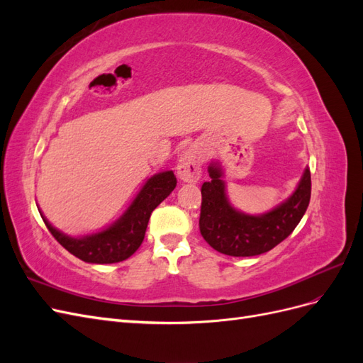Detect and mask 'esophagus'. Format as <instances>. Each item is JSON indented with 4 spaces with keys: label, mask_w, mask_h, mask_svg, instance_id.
<instances>
[{
    "label": "esophagus",
    "mask_w": 363,
    "mask_h": 363,
    "mask_svg": "<svg viewBox=\"0 0 363 363\" xmlns=\"http://www.w3.org/2000/svg\"><path fill=\"white\" fill-rule=\"evenodd\" d=\"M203 152L199 147H191L183 152L177 164V174L180 180L188 183H196L201 177Z\"/></svg>",
    "instance_id": "34e87169"
}]
</instances>
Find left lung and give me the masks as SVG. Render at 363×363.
<instances>
[{
    "mask_svg": "<svg viewBox=\"0 0 363 363\" xmlns=\"http://www.w3.org/2000/svg\"><path fill=\"white\" fill-rule=\"evenodd\" d=\"M208 175L212 180L201 186L200 233L227 256L250 257L272 250L294 232L311 201V169L304 171L289 200L260 216L240 213L228 204L219 167L211 164Z\"/></svg>",
    "mask_w": 363,
    "mask_h": 363,
    "instance_id": "8db88e82",
    "label": "left lung"
}]
</instances>
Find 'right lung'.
Here are the masks:
<instances>
[{"mask_svg":"<svg viewBox=\"0 0 363 363\" xmlns=\"http://www.w3.org/2000/svg\"><path fill=\"white\" fill-rule=\"evenodd\" d=\"M177 186L172 171L151 177L140 189L135 201L118 221L100 233L86 238H69L54 228L42 215L50 233L71 255L87 263H116L128 259L140 247L152 211Z\"/></svg>","mask_w":363,"mask_h":363,"instance_id":"1","label":"right lung"}]
</instances>
